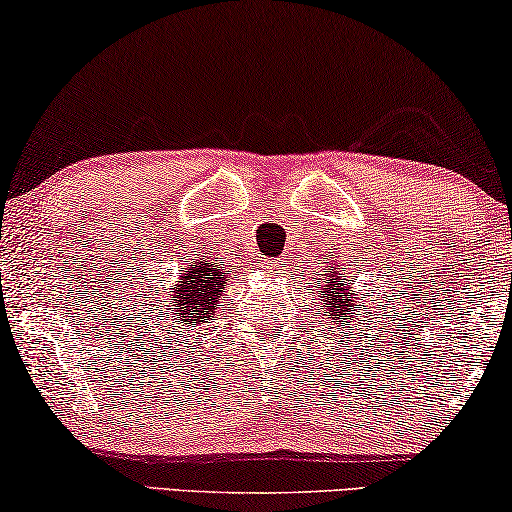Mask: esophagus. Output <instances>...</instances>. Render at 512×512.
I'll list each match as a JSON object with an SVG mask.
<instances>
[{
	"label": "esophagus",
	"instance_id": "obj_1",
	"mask_svg": "<svg viewBox=\"0 0 512 512\" xmlns=\"http://www.w3.org/2000/svg\"><path fill=\"white\" fill-rule=\"evenodd\" d=\"M263 268L270 272V275H277V272H282L284 270V263H279V261H268V263H263Z\"/></svg>",
	"mask_w": 512,
	"mask_h": 512
}]
</instances>
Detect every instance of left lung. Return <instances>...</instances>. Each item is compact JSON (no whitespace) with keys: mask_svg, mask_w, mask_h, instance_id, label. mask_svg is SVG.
<instances>
[{"mask_svg":"<svg viewBox=\"0 0 512 512\" xmlns=\"http://www.w3.org/2000/svg\"><path fill=\"white\" fill-rule=\"evenodd\" d=\"M347 291H349V284H338V275H335V272L333 277L326 275V291H321V298H324L328 319H340L342 314H352L354 317V300H349L345 296ZM340 292L343 293L342 297L339 296Z\"/></svg>","mask_w":512,"mask_h":512,"instance_id":"1","label":"left lung"}]
</instances>
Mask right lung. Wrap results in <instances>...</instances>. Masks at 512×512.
<instances>
[{
	"label": "right lung",
	"instance_id": "1",
	"mask_svg": "<svg viewBox=\"0 0 512 512\" xmlns=\"http://www.w3.org/2000/svg\"><path fill=\"white\" fill-rule=\"evenodd\" d=\"M230 270H219V265L198 258L179 272L181 282L174 284L167 300V317L179 321V324H202L212 317L221 300V289H226Z\"/></svg>",
	"mask_w": 512,
	"mask_h": 512
}]
</instances>
